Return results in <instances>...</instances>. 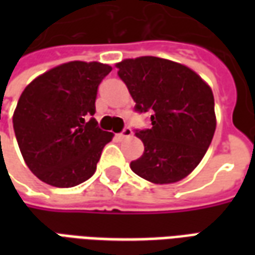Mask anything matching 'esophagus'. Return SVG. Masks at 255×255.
<instances>
[{"label":"esophagus","instance_id":"obj_1","mask_svg":"<svg viewBox=\"0 0 255 255\" xmlns=\"http://www.w3.org/2000/svg\"><path fill=\"white\" fill-rule=\"evenodd\" d=\"M119 136L120 138H129V136H132V129L129 127H124L122 132L119 133Z\"/></svg>","mask_w":255,"mask_h":255}]
</instances>
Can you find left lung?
Instances as JSON below:
<instances>
[{"instance_id": "1", "label": "left lung", "mask_w": 255, "mask_h": 255, "mask_svg": "<svg viewBox=\"0 0 255 255\" xmlns=\"http://www.w3.org/2000/svg\"><path fill=\"white\" fill-rule=\"evenodd\" d=\"M116 67L135 111L151 112V127L135 129L144 151L129 164L131 169L155 184L182 180L201 162L213 139L212 89L192 69L165 58H128Z\"/></svg>"}]
</instances>
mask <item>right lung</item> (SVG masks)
Instances as JSON below:
<instances>
[{"mask_svg":"<svg viewBox=\"0 0 255 255\" xmlns=\"http://www.w3.org/2000/svg\"><path fill=\"white\" fill-rule=\"evenodd\" d=\"M112 67L71 61L34 79L21 93L13 129L30 171L54 187H75L94 175L113 133L95 120L98 86Z\"/></svg>","mask_w":255,"mask_h":255,"instance_id":"1","label":"right lung"}]
</instances>
